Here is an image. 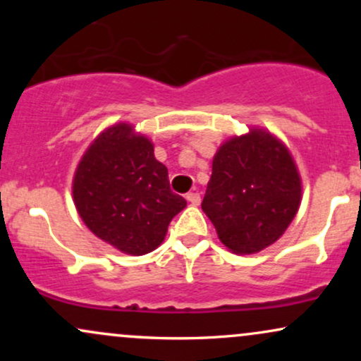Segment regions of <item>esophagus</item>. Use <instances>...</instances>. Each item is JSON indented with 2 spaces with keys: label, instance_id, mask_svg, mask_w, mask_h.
Returning a JSON list of instances; mask_svg holds the SVG:
<instances>
[{
  "label": "esophagus",
  "instance_id": "1",
  "mask_svg": "<svg viewBox=\"0 0 361 361\" xmlns=\"http://www.w3.org/2000/svg\"><path fill=\"white\" fill-rule=\"evenodd\" d=\"M186 200L190 202V204L192 205H200V193H197V192H192V193H188L186 195Z\"/></svg>",
  "mask_w": 361,
  "mask_h": 361
}]
</instances>
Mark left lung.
I'll return each mask as SVG.
<instances>
[{
  "label": "left lung",
  "instance_id": "obj_1",
  "mask_svg": "<svg viewBox=\"0 0 361 361\" xmlns=\"http://www.w3.org/2000/svg\"><path fill=\"white\" fill-rule=\"evenodd\" d=\"M302 200L292 152L263 127L233 135L215 152L202 210L224 246L255 255L283 235Z\"/></svg>",
  "mask_w": 361,
  "mask_h": 361
}]
</instances>
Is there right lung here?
<instances>
[{"mask_svg": "<svg viewBox=\"0 0 361 361\" xmlns=\"http://www.w3.org/2000/svg\"><path fill=\"white\" fill-rule=\"evenodd\" d=\"M73 200L91 233L132 256L154 251L186 207L169 188L152 140L127 122L106 127L86 149L73 176Z\"/></svg>", "mask_w": 361, "mask_h": 361, "instance_id": "add662e5", "label": "right lung"}]
</instances>
